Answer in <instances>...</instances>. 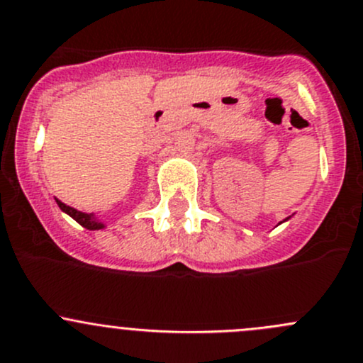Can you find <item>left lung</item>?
Returning a JSON list of instances; mask_svg holds the SVG:
<instances>
[{"label": "left lung", "instance_id": "left-lung-1", "mask_svg": "<svg viewBox=\"0 0 363 363\" xmlns=\"http://www.w3.org/2000/svg\"><path fill=\"white\" fill-rule=\"evenodd\" d=\"M290 218H292V216H289V218H285V220H283V222H286V220H290ZM283 222H279V223H283Z\"/></svg>", "mask_w": 363, "mask_h": 363}]
</instances>
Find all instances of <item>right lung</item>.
<instances>
[{
  "label": "right lung",
  "instance_id": "right-lung-1",
  "mask_svg": "<svg viewBox=\"0 0 363 363\" xmlns=\"http://www.w3.org/2000/svg\"><path fill=\"white\" fill-rule=\"evenodd\" d=\"M55 203H57V206L61 208L62 213L69 215L71 218L74 220V222H78L82 227H85V229H89V230L106 229V223L101 222L98 216H96V213L78 211V209H74V208H71V206H66V204L61 203V201H59V199H55Z\"/></svg>",
  "mask_w": 363,
  "mask_h": 363
}]
</instances>
